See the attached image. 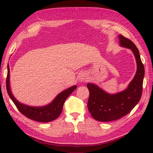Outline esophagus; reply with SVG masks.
<instances>
[{
  "mask_svg": "<svg viewBox=\"0 0 153 153\" xmlns=\"http://www.w3.org/2000/svg\"><path fill=\"white\" fill-rule=\"evenodd\" d=\"M87 79V77L85 74L80 75L79 77V81L80 82H85Z\"/></svg>",
  "mask_w": 153,
  "mask_h": 153,
  "instance_id": "obj_1",
  "label": "esophagus"
}]
</instances>
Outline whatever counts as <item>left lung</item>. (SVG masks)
Here are the masks:
<instances>
[{
  "label": "left lung",
  "mask_w": 153,
  "mask_h": 153,
  "mask_svg": "<svg viewBox=\"0 0 153 153\" xmlns=\"http://www.w3.org/2000/svg\"><path fill=\"white\" fill-rule=\"evenodd\" d=\"M118 38L120 46L129 48L134 53L137 63V71L128 87L115 94L108 93L94 83L87 84L89 91L87 107L93 118L97 121L110 122L121 118L131 111L141 97L145 68L139 51L128 39L122 35H119Z\"/></svg>",
  "instance_id": "1"
}]
</instances>
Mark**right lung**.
Segmentation results:
<instances>
[{
  "instance_id": "obj_1",
  "label": "right lung",
  "mask_w": 153,
  "mask_h": 153,
  "mask_svg": "<svg viewBox=\"0 0 153 153\" xmlns=\"http://www.w3.org/2000/svg\"><path fill=\"white\" fill-rule=\"evenodd\" d=\"M77 88L76 85L71 86L60 93L54 99L47 105L42 106H28L19 102L13 95L10 85V68L8 64V73L6 77V89L10 98L15 104L18 110L28 118L39 122H49L56 119L62 111L65 100Z\"/></svg>"
}]
</instances>
